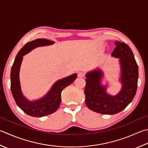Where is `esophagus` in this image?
<instances>
[{
	"mask_svg": "<svg viewBox=\"0 0 148 148\" xmlns=\"http://www.w3.org/2000/svg\"><path fill=\"white\" fill-rule=\"evenodd\" d=\"M77 76H78V77H85V74L84 73V72H78Z\"/></svg>",
	"mask_w": 148,
	"mask_h": 148,
	"instance_id": "1",
	"label": "esophagus"
}]
</instances>
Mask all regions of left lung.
Wrapping results in <instances>:
<instances>
[{
    "label": "left lung",
    "instance_id": "left-lung-1",
    "mask_svg": "<svg viewBox=\"0 0 148 148\" xmlns=\"http://www.w3.org/2000/svg\"><path fill=\"white\" fill-rule=\"evenodd\" d=\"M112 56L119 58L121 69L120 81L122 88L113 96L101 85L103 72L99 69L86 74L85 104L91 110L101 114H117L126 108L134 99L137 89L138 69L132 49L125 43L115 42Z\"/></svg>",
    "mask_w": 148,
    "mask_h": 148
}]
</instances>
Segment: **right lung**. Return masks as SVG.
<instances>
[{"instance_id":"obj_1","label":"right lung","mask_w":148,"mask_h":148,"mask_svg":"<svg viewBox=\"0 0 148 148\" xmlns=\"http://www.w3.org/2000/svg\"><path fill=\"white\" fill-rule=\"evenodd\" d=\"M54 42L39 38L26 43L17 54L11 71V90L14 101L19 108L26 114L32 117H41L53 114L57 110L60 105L61 94L63 89L74 82L77 74L63 78L55 83L44 97L36 101H31L23 95L20 87L19 72L23 56L33 49L40 46L52 45Z\"/></svg>"}]
</instances>
